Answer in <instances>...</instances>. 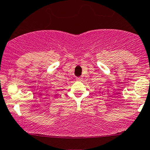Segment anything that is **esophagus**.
Here are the masks:
<instances>
[{
	"label": "esophagus",
	"instance_id": "34e87169",
	"mask_svg": "<svg viewBox=\"0 0 150 150\" xmlns=\"http://www.w3.org/2000/svg\"><path fill=\"white\" fill-rule=\"evenodd\" d=\"M76 80L77 81H82V77H77Z\"/></svg>",
	"mask_w": 150,
	"mask_h": 150
}]
</instances>
